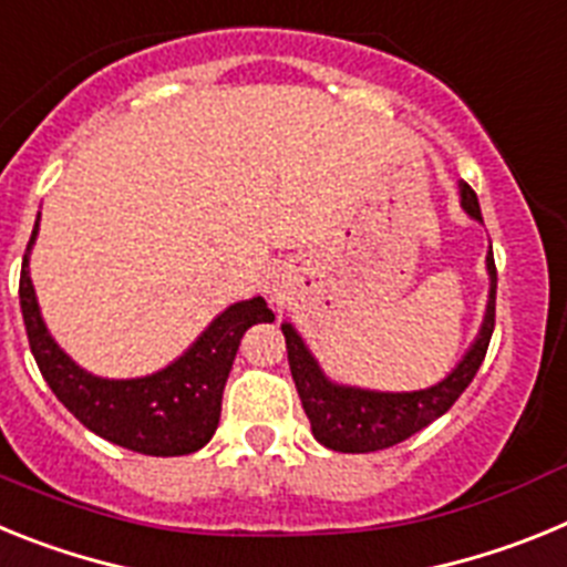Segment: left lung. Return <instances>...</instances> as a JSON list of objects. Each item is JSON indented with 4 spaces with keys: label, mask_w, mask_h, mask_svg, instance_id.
Segmentation results:
<instances>
[{
    "label": "left lung",
    "mask_w": 567,
    "mask_h": 567,
    "mask_svg": "<svg viewBox=\"0 0 567 567\" xmlns=\"http://www.w3.org/2000/svg\"><path fill=\"white\" fill-rule=\"evenodd\" d=\"M460 204L474 221H483L477 193L465 182H460ZM485 267H488L491 289L477 340L471 343L465 358L460 360L457 369H452L449 378L429 385V389H420V392H369V389H358V385L332 383L318 365V360L312 358L303 338L295 332L292 323H280V332L287 338L295 389H298L303 412H307L312 434L320 445L343 454L380 452V449L398 445L417 434L420 429L443 417L457 403L460 394L468 389L477 369L483 365L491 332H494V309H497L494 252H488Z\"/></svg>",
    "instance_id": "8db88e82"
}]
</instances>
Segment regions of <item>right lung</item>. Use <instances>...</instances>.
Here are the masks:
<instances>
[{"label":"right lung","mask_w":567,"mask_h":567,"mask_svg":"<svg viewBox=\"0 0 567 567\" xmlns=\"http://www.w3.org/2000/svg\"><path fill=\"white\" fill-rule=\"evenodd\" d=\"M39 233V218L28 240L19 278L24 329L39 372L73 417L99 437L150 454L182 457L213 440L221 420V398L240 338L260 320H275L264 298L238 300L204 329L178 360L147 378L107 380L84 372L50 338L30 284L28 255Z\"/></svg>","instance_id":"add662e5"}]
</instances>
